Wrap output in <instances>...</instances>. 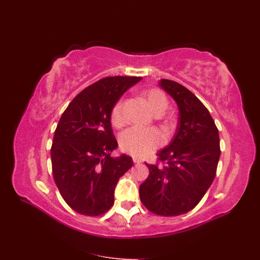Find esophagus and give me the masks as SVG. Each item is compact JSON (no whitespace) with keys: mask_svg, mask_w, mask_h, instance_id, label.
<instances>
[{"mask_svg":"<svg viewBox=\"0 0 260 260\" xmlns=\"http://www.w3.org/2000/svg\"><path fill=\"white\" fill-rule=\"evenodd\" d=\"M133 161L135 162V164H140V162H142V159L136 156H133Z\"/></svg>","mask_w":260,"mask_h":260,"instance_id":"obj_1","label":"esophagus"}]
</instances>
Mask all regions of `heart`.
<instances>
[{
  "label": "heart",
  "instance_id": "obj_1",
  "mask_svg": "<svg viewBox=\"0 0 260 260\" xmlns=\"http://www.w3.org/2000/svg\"><path fill=\"white\" fill-rule=\"evenodd\" d=\"M142 96L150 110L156 115L164 113L168 107L169 102L167 96L159 89H147L142 91ZM110 121L112 126L115 128H120L126 123L124 114V104L122 100H119L112 107ZM172 123H174L172 118L166 117L160 121L159 126L166 134H169L172 127ZM162 143H164V136L155 128L140 129L132 127L125 131L120 136L121 149L139 157L148 155L152 151L161 147Z\"/></svg>",
  "mask_w": 260,
  "mask_h": 260
}]
</instances>
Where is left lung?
<instances>
[{"label": "left lung", "instance_id": "8db88e82", "mask_svg": "<svg viewBox=\"0 0 260 260\" xmlns=\"http://www.w3.org/2000/svg\"><path fill=\"white\" fill-rule=\"evenodd\" d=\"M159 85L178 104V126L169 146L156 154V164H146L149 176L139 186V195L150 212L176 216L194 209L212 184L220 155L219 136L209 110L188 89L168 79H160Z\"/></svg>", "mask_w": 260, "mask_h": 260}]
</instances>
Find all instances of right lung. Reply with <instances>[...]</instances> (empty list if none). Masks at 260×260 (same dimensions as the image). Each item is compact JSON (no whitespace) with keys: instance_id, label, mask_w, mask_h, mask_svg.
<instances>
[{"instance_id":"1","label":"right lung","mask_w":260,"mask_h":260,"mask_svg":"<svg viewBox=\"0 0 260 260\" xmlns=\"http://www.w3.org/2000/svg\"><path fill=\"white\" fill-rule=\"evenodd\" d=\"M141 77H106L82 90L56 125L51 146L52 174L65 203L86 216L113 206L114 188L132 157L111 156L117 149L110 122L112 107Z\"/></svg>"}]
</instances>
